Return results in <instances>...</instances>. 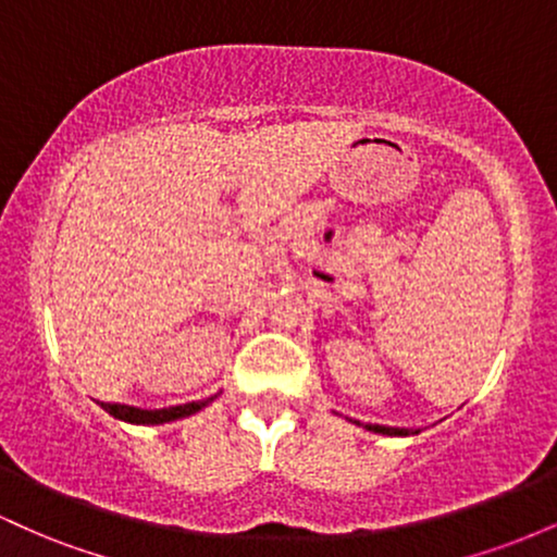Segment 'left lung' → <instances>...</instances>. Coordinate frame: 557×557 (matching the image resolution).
I'll return each instance as SVG.
<instances>
[{"label":"left lung","instance_id":"obj_1","mask_svg":"<svg viewBox=\"0 0 557 557\" xmlns=\"http://www.w3.org/2000/svg\"><path fill=\"white\" fill-rule=\"evenodd\" d=\"M367 430L382 432V434H413V432H408V430H398V426H382V424H367Z\"/></svg>","mask_w":557,"mask_h":557}]
</instances>
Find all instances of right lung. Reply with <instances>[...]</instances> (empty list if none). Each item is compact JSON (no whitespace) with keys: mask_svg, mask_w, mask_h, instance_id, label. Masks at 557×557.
Masks as SVG:
<instances>
[{"mask_svg":"<svg viewBox=\"0 0 557 557\" xmlns=\"http://www.w3.org/2000/svg\"><path fill=\"white\" fill-rule=\"evenodd\" d=\"M207 400H196V403H183V406H170V408H159V411H144V408H133V406H120V403H101L104 411H110L112 417L131 421V424H164V421H175L183 417H190V413L201 411Z\"/></svg>","mask_w":557,"mask_h":557,"instance_id":"add662e5","label":"right lung"}]
</instances>
